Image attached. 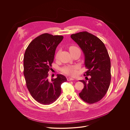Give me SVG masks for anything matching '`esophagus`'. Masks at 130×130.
Segmentation results:
<instances>
[{
  "instance_id": "obj_1",
  "label": "esophagus",
  "mask_w": 130,
  "mask_h": 130,
  "mask_svg": "<svg viewBox=\"0 0 130 130\" xmlns=\"http://www.w3.org/2000/svg\"><path fill=\"white\" fill-rule=\"evenodd\" d=\"M74 80V79L72 77H68L67 78V80L68 81Z\"/></svg>"
}]
</instances>
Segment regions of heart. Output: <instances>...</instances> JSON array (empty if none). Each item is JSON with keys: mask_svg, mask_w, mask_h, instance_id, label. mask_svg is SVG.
Listing matches in <instances>:
<instances>
[{"mask_svg": "<svg viewBox=\"0 0 130 130\" xmlns=\"http://www.w3.org/2000/svg\"><path fill=\"white\" fill-rule=\"evenodd\" d=\"M69 51L70 53L73 52L77 50H79V49L75 46H71L69 47ZM58 56V53H57L56 55V58H57ZM78 67L75 65H73V66H67L65 67H64L61 68V71L63 73L68 74L71 76H74L76 74V71L77 70Z\"/></svg>", "mask_w": 130, "mask_h": 130, "instance_id": "b5f03b06", "label": "heart"}]
</instances>
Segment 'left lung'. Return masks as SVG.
<instances>
[{
    "label": "left lung",
    "instance_id": "1",
    "mask_svg": "<svg viewBox=\"0 0 130 130\" xmlns=\"http://www.w3.org/2000/svg\"><path fill=\"white\" fill-rule=\"evenodd\" d=\"M71 37L84 54L88 70L84 75H90L88 81L80 80L84 86L79 95L89 104L96 103L105 96L111 82V61L108 51L99 38L86 31L72 34Z\"/></svg>",
    "mask_w": 130,
    "mask_h": 130
}]
</instances>
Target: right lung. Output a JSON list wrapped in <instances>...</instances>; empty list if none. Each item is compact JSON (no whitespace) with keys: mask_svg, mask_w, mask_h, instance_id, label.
<instances>
[{"mask_svg":"<svg viewBox=\"0 0 130 130\" xmlns=\"http://www.w3.org/2000/svg\"><path fill=\"white\" fill-rule=\"evenodd\" d=\"M63 38L61 36L45 33L31 41L25 51L23 74L26 84L31 96L42 104L54 102L61 93V85L67 81L61 74L51 81L48 80L56 48Z\"/></svg>","mask_w":130,"mask_h":130,"instance_id":"add662e5","label":"right lung"}]
</instances>
